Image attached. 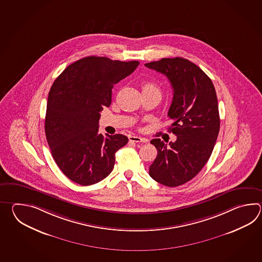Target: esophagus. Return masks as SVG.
<instances>
[{"label": "esophagus", "instance_id": "esophagus-1", "mask_svg": "<svg viewBox=\"0 0 262 262\" xmlns=\"http://www.w3.org/2000/svg\"><path fill=\"white\" fill-rule=\"evenodd\" d=\"M129 140L130 141H133V142H147L148 140L146 139H143V138H140V137H138V136H129Z\"/></svg>", "mask_w": 262, "mask_h": 262}]
</instances>
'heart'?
Listing matches in <instances>:
<instances>
[{
    "label": "heart",
    "instance_id": "1",
    "mask_svg": "<svg viewBox=\"0 0 262 262\" xmlns=\"http://www.w3.org/2000/svg\"><path fill=\"white\" fill-rule=\"evenodd\" d=\"M142 93H156L160 95V89L157 84L152 81H144L141 86Z\"/></svg>",
    "mask_w": 262,
    "mask_h": 262
}]
</instances>
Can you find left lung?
Wrapping results in <instances>:
<instances>
[{"label":"left lung","mask_w":262,"mask_h":262,"mask_svg":"<svg viewBox=\"0 0 262 262\" xmlns=\"http://www.w3.org/2000/svg\"><path fill=\"white\" fill-rule=\"evenodd\" d=\"M145 67L164 74L171 84L167 115L177 137L168 145L160 139L150 140L157 156L149 174L157 183L175 187L194 178L212 155L220 128L217 96L211 78L187 59L163 58Z\"/></svg>","instance_id":"1"}]
</instances>
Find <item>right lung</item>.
Instances as JSON below:
<instances>
[{
    "label": "right lung",
    "instance_id": "obj_1",
    "mask_svg": "<svg viewBox=\"0 0 262 262\" xmlns=\"http://www.w3.org/2000/svg\"><path fill=\"white\" fill-rule=\"evenodd\" d=\"M139 64L89 56L67 67L52 84L45 133L57 166L73 182L92 185L112 172L115 152L128 139L98 133L100 112L111 106L114 84Z\"/></svg>",
    "mask_w": 262,
    "mask_h": 262
}]
</instances>
